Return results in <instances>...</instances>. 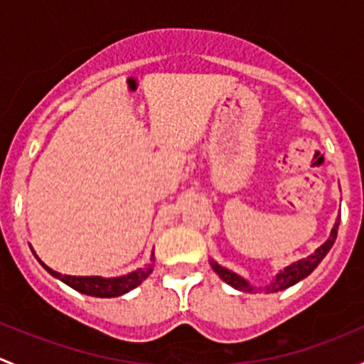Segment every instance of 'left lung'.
Segmentation results:
<instances>
[{"mask_svg":"<svg viewBox=\"0 0 364 364\" xmlns=\"http://www.w3.org/2000/svg\"><path fill=\"white\" fill-rule=\"evenodd\" d=\"M338 225H340V220H336L335 227L331 229V234H329V237L326 240V243H322L317 250L311 253V255L304 257V259H301V260H296V262L289 264L287 267H284V269L278 271L277 277H274L273 280L266 285V287H253L250 282L245 280L243 277H240V274L234 273V271L220 266V264L215 262L213 259L209 260V264H211V267L215 269V273L218 274V277L222 278L225 284H229L230 287L237 289V291H243V292L266 291L267 294H269V292L284 291V289L292 287V285H296L297 282H301L303 278H306L308 274H310L311 271H314L315 267L321 264V260L328 255V252L331 250V247L335 245L336 234H338Z\"/></svg>","mask_w":364,"mask_h":364,"instance_id":"left-lung-1","label":"left lung"}]
</instances>
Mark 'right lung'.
Wrapping results in <instances>:
<instances>
[{
    "mask_svg": "<svg viewBox=\"0 0 364 364\" xmlns=\"http://www.w3.org/2000/svg\"><path fill=\"white\" fill-rule=\"evenodd\" d=\"M31 252L35 250L31 248ZM36 257V253H35ZM38 259V257H36ZM38 262L53 274L54 278L61 280L63 284H67L68 287L75 289L77 292L86 296H95V297H117L123 296L127 292H130L132 289H135L137 285H141L146 278L151 274L153 266H155V252H151V259L146 264L144 267H139V269L132 271V273L123 274V277H114V278H104V277H72V274H61L58 271L50 269L47 264H43L38 259Z\"/></svg>",
    "mask_w": 364,
    "mask_h": 364,
    "instance_id": "1",
    "label": "right lung"
}]
</instances>
